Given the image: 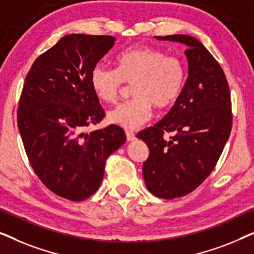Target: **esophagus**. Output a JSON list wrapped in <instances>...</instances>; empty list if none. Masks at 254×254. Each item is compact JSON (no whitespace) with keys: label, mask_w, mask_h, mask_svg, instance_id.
<instances>
[{"label":"esophagus","mask_w":254,"mask_h":254,"mask_svg":"<svg viewBox=\"0 0 254 254\" xmlns=\"http://www.w3.org/2000/svg\"><path fill=\"white\" fill-rule=\"evenodd\" d=\"M126 137H127L128 142L134 141L135 138H136V136H135V134L133 133V131H126Z\"/></svg>","instance_id":"obj_1"}]
</instances>
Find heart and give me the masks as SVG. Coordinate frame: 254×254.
Wrapping results in <instances>:
<instances>
[{"instance_id": "1", "label": "heart", "mask_w": 254, "mask_h": 254, "mask_svg": "<svg viewBox=\"0 0 254 254\" xmlns=\"http://www.w3.org/2000/svg\"><path fill=\"white\" fill-rule=\"evenodd\" d=\"M117 69L96 64L90 74L95 95L105 103L117 102L124 83L133 84L134 99L120 104L107 113L111 124L126 129H136L158 110L171 107L179 98L186 81V68L178 58L150 47L124 51L117 59Z\"/></svg>"}]
</instances>
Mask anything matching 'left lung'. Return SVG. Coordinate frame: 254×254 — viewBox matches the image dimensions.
Wrapping results in <instances>:
<instances>
[{"instance_id":"1","label":"left lung","mask_w":254,"mask_h":254,"mask_svg":"<svg viewBox=\"0 0 254 254\" xmlns=\"http://www.w3.org/2000/svg\"><path fill=\"white\" fill-rule=\"evenodd\" d=\"M155 38L185 45L189 77L170 112L136 137L150 150L143 164L149 192L175 199L200 186L216 165L231 131L230 90L220 64L195 38ZM166 132L174 136L164 138Z\"/></svg>"}]
</instances>
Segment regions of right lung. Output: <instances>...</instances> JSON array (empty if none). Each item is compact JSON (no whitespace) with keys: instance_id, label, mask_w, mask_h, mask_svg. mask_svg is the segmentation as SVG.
Returning <instances> with one entry per match:
<instances>
[{"instance_id":"obj_1","label":"right lung","mask_w":254,"mask_h":254,"mask_svg":"<svg viewBox=\"0 0 254 254\" xmlns=\"http://www.w3.org/2000/svg\"><path fill=\"white\" fill-rule=\"evenodd\" d=\"M114 41L68 34L33 62L24 83L17 124L27 158L41 183L64 199L92 195L107 157L126 142L117 125L84 131L104 118L90 74Z\"/></svg>"}]
</instances>
